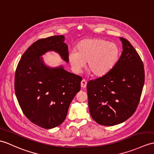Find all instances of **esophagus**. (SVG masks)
<instances>
[{
    "instance_id": "1",
    "label": "esophagus",
    "mask_w": 154,
    "mask_h": 154,
    "mask_svg": "<svg viewBox=\"0 0 154 154\" xmlns=\"http://www.w3.org/2000/svg\"><path fill=\"white\" fill-rule=\"evenodd\" d=\"M87 81H86L84 80V79L82 80L81 82V87L82 88H86V87H87Z\"/></svg>"
}]
</instances>
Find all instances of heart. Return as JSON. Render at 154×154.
Listing matches in <instances>:
<instances>
[{
    "mask_svg": "<svg viewBox=\"0 0 154 154\" xmlns=\"http://www.w3.org/2000/svg\"><path fill=\"white\" fill-rule=\"evenodd\" d=\"M119 48L114 42L101 38H88L77 46V52L68 56L73 69L79 72L87 62V70L92 75L102 76L112 68L118 60Z\"/></svg>",
    "mask_w": 154,
    "mask_h": 154,
    "instance_id": "1",
    "label": "heart"
}]
</instances>
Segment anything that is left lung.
<instances>
[{
	"mask_svg": "<svg viewBox=\"0 0 154 154\" xmlns=\"http://www.w3.org/2000/svg\"><path fill=\"white\" fill-rule=\"evenodd\" d=\"M123 52L112 69L88 81V108L96 123L113 126L133 115L144 84V64L133 46L123 37Z\"/></svg>",
	"mask_w": 154,
	"mask_h": 154,
	"instance_id": "left-lung-1",
	"label": "left lung"
}]
</instances>
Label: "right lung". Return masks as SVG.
I'll list each match as a JSON object with an SVG mask.
<instances>
[{
    "label": "right lung",
    "mask_w": 154,
    "mask_h": 154,
    "mask_svg": "<svg viewBox=\"0 0 154 154\" xmlns=\"http://www.w3.org/2000/svg\"><path fill=\"white\" fill-rule=\"evenodd\" d=\"M64 40L63 35H57L35 42L21 57L15 73L14 88L21 110L32 123L46 129L63 122L81 89V77L62 66H46L41 57L54 51L68 63V46Z\"/></svg>",
    "instance_id": "obj_1"
}]
</instances>
